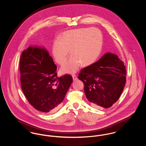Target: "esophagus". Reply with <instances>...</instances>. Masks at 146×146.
Segmentation results:
<instances>
[{"mask_svg":"<svg viewBox=\"0 0 146 146\" xmlns=\"http://www.w3.org/2000/svg\"><path fill=\"white\" fill-rule=\"evenodd\" d=\"M72 77H73V79L74 81H76L78 79V78L76 77V75L75 74H72Z\"/></svg>","mask_w":146,"mask_h":146,"instance_id":"34e87169","label":"esophagus"}]
</instances>
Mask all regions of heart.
Instances as JSON below:
<instances>
[{
  "mask_svg": "<svg viewBox=\"0 0 146 146\" xmlns=\"http://www.w3.org/2000/svg\"><path fill=\"white\" fill-rule=\"evenodd\" d=\"M103 45L101 32L96 28H82L63 33L60 40L52 45V54L56 62L62 64L66 61L69 50L72 55L62 66V73H73L82 64L88 66L95 62L100 55Z\"/></svg>",
  "mask_w": 146,
  "mask_h": 146,
  "instance_id": "1",
  "label": "heart"
}]
</instances>
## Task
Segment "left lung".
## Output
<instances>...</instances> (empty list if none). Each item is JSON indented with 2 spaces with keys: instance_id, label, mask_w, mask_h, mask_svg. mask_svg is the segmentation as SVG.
<instances>
[{
  "instance_id": "left-lung-1",
  "label": "left lung",
  "mask_w": 146,
  "mask_h": 146,
  "mask_svg": "<svg viewBox=\"0 0 146 146\" xmlns=\"http://www.w3.org/2000/svg\"><path fill=\"white\" fill-rule=\"evenodd\" d=\"M124 62L118 56L107 52L96 62L80 70L78 78L84 85V92L92 106L109 108L120 96L126 83Z\"/></svg>"
}]
</instances>
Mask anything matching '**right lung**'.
Wrapping results in <instances>:
<instances>
[{"label": "right lung", "mask_w": 146, "mask_h": 146, "mask_svg": "<svg viewBox=\"0 0 146 146\" xmlns=\"http://www.w3.org/2000/svg\"><path fill=\"white\" fill-rule=\"evenodd\" d=\"M56 70L52 58L44 47L29 46L21 54V88L29 104L39 111H56L73 82L70 74L58 78Z\"/></svg>", "instance_id": "obj_1"}]
</instances>
